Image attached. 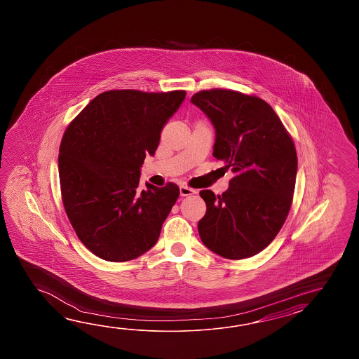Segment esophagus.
<instances>
[{
	"label": "esophagus",
	"mask_w": 359,
	"mask_h": 359,
	"mask_svg": "<svg viewBox=\"0 0 359 359\" xmlns=\"http://www.w3.org/2000/svg\"><path fill=\"white\" fill-rule=\"evenodd\" d=\"M196 191L194 190V189H191V187H187V186H181L180 187V194H181V196H190V195H194Z\"/></svg>",
	"instance_id": "1"
}]
</instances>
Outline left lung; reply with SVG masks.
Here are the masks:
<instances>
[{"instance_id": "1", "label": "left lung", "mask_w": 359, "mask_h": 359, "mask_svg": "<svg viewBox=\"0 0 359 359\" xmlns=\"http://www.w3.org/2000/svg\"><path fill=\"white\" fill-rule=\"evenodd\" d=\"M215 128L213 156L235 177L215 196L200 191L206 213L198 221L203 244L226 259L266 249L290 210L298 170L297 150L264 100L231 90H204L191 97Z\"/></svg>"}]
</instances>
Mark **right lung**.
<instances>
[{
	"label": "right lung",
	"mask_w": 359,
	"mask_h": 359,
	"mask_svg": "<svg viewBox=\"0 0 359 359\" xmlns=\"http://www.w3.org/2000/svg\"><path fill=\"white\" fill-rule=\"evenodd\" d=\"M184 91L114 90L100 93L61 140V198L76 236L96 257L127 262L150 250L176 204L169 182L138 187L146 155L155 154Z\"/></svg>",
	"instance_id": "obj_1"
}]
</instances>
